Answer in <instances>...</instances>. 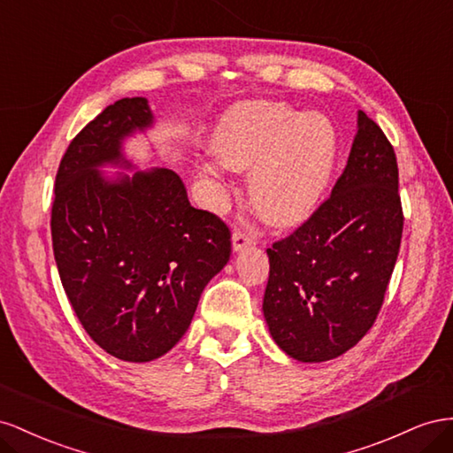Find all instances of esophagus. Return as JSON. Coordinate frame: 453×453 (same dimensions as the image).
Instances as JSON below:
<instances>
[{
    "mask_svg": "<svg viewBox=\"0 0 453 453\" xmlns=\"http://www.w3.org/2000/svg\"><path fill=\"white\" fill-rule=\"evenodd\" d=\"M250 244H254V239L247 234H242V231H234V250L235 252H241L242 249L250 247Z\"/></svg>",
    "mask_w": 453,
    "mask_h": 453,
    "instance_id": "esophagus-1",
    "label": "esophagus"
}]
</instances>
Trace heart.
Here are the masks:
<instances>
[{"mask_svg":"<svg viewBox=\"0 0 453 453\" xmlns=\"http://www.w3.org/2000/svg\"><path fill=\"white\" fill-rule=\"evenodd\" d=\"M227 169L250 171V199L265 222L290 227L311 216L330 186L338 134L326 115L296 113L282 102L247 100L229 108L211 138ZM203 174L224 184L218 165Z\"/></svg>","mask_w":453,"mask_h":453,"instance_id":"obj_1","label":"heart"}]
</instances>
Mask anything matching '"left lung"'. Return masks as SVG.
I'll return each mask as SVG.
<instances>
[{
	"mask_svg": "<svg viewBox=\"0 0 453 453\" xmlns=\"http://www.w3.org/2000/svg\"><path fill=\"white\" fill-rule=\"evenodd\" d=\"M395 150L365 111L332 196L267 249L264 317L271 338L300 363L355 347L376 320L403 239Z\"/></svg>",
	"mask_w": 453,
	"mask_h": 453,
	"instance_id": "obj_1",
	"label": "left lung"
}]
</instances>
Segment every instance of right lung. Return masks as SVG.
<instances>
[{"label": "right lung", "instance_id": "1", "mask_svg": "<svg viewBox=\"0 0 453 453\" xmlns=\"http://www.w3.org/2000/svg\"><path fill=\"white\" fill-rule=\"evenodd\" d=\"M153 123L142 96L90 121L60 161L50 214L64 292L93 342L125 363H150L182 340L231 254L227 226L193 209L174 171L101 173L136 169L125 142Z\"/></svg>", "mask_w": 453, "mask_h": 453}]
</instances>
